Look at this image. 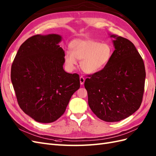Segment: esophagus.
Returning <instances> with one entry per match:
<instances>
[{"label":"esophagus","mask_w":156,"mask_h":156,"mask_svg":"<svg viewBox=\"0 0 156 156\" xmlns=\"http://www.w3.org/2000/svg\"><path fill=\"white\" fill-rule=\"evenodd\" d=\"M80 82L81 85H83V84L84 83V82H85V78L82 76H80Z\"/></svg>","instance_id":"1"}]
</instances>
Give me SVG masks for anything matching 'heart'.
I'll return each instance as SVG.
<instances>
[{"instance_id":"obj_1","label":"heart","mask_w":156,"mask_h":156,"mask_svg":"<svg viewBox=\"0 0 156 156\" xmlns=\"http://www.w3.org/2000/svg\"><path fill=\"white\" fill-rule=\"evenodd\" d=\"M69 50L65 53V63L70 70L74 69L76 59L80 61V67L90 74L100 72L112 60L114 50L111 44L101 43L93 40H73L69 45Z\"/></svg>"}]
</instances>
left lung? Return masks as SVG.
I'll return each instance as SVG.
<instances>
[{
	"instance_id": "obj_1",
	"label": "left lung",
	"mask_w": 156,
	"mask_h": 156,
	"mask_svg": "<svg viewBox=\"0 0 156 156\" xmlns=\"http://www.w3.org/2000/svg\"><path fill=\"white\" fill-rule=\"evenodd\" d=\"M115 50L106 68L90 75L84 83L88 105L103 121L119 122L139 108L144 90V61L131 41L110 34Z\"/></svg>"
}]
</instances>
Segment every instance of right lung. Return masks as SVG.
I'll return each instance as SVG.
<instances>
[{
    "label": "right lung",
    "mask_w": 156,
    "mask_h": 156,
    "mask_svg": "<svg viewBox=\"0 0 156 156\" xmlns=\"http://www.w3.org/2000/svg\"><path fill=\"white\" fill-rule=\"evenodd\" d=\"M57 34L34 35L20 47L11 69V80L20 108L40 123L56 121L80 87L77 74L63 69L65 51Z\"/></svg>",
    "instance_id": "right-lung-1"
}]
</instances>
